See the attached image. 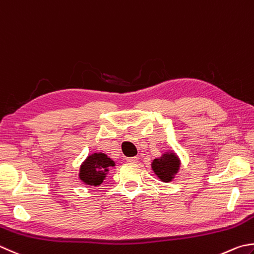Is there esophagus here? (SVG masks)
Masks as SVG:
<instances>
[{
  "instance_id": "obj_1",
  "label": "esophagus",
  "mask_w": 254,
  "mask_h": 254,
  "mask_svg": "<svg viewBox=\"0 0 254 254\" xmlns=\"http://www.w3.org/2000/svg\"><path fill=\"white\" fill-rule=\"evenodd\" d=\"M127 162H129V164H137V162H138V157L127 158Z\"/></svg>"
}]
</instances>
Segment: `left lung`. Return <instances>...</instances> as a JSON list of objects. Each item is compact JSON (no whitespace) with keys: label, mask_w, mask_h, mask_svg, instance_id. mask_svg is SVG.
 I'll return each instance as SVG.
<instances>
[{"label":"left lung","mask_w":254,"mask_h":254,"mask_svg":"<svg viewBox=\"0 0 254 254\" xmlns=\"http://www.w3.org/2000/svg\"><path fill=\"white\" fill-rule=\"evenodd\" d=\"M180 158L174 150H167L159 158L152 160L151 169L162 183H170L180 169Z\"/></svg>","instance_id":"left-lung-1"}]
</instances>
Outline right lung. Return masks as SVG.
I'll use <instances>...</instances> for the list:
<instances>
[{"mask_svg":"<svg viewBox=\"0 0 254 254\" xmlns=\"http://www.w3.org/2000/svg\"><path fill=\"white\" fill-rule=\"evenodd\" d=\"M115 166V161L106 154L93 152L80 165L78 178L85 185L97 187L103 184L109 172V168Z\"/></svg>","mask_w":254,"mask_h":254,"instance_id":"right-lung-1","label":"right lung"}]
</instances>
